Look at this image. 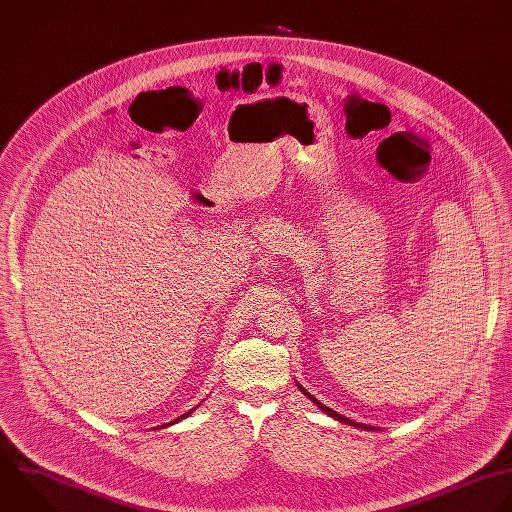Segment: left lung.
<instances>
[{
  "label": "left lung",
  "mask_w": 512,
  "mask_h": 512,
  "mask_svg": "<svg viewBox=\"0 0 512 512\" xmlns=\"http://www.w3.org/2000/svg\"><path fill=\"white\" fill-rule=\"evenodd\" d=\"M297 387H299V391H301L303 395H307V397H309V399H311V401H313V403H315V405H317V407H319L323 413H327L329 417H333V419H337V421H341V423H345V425H353V427H357V429H369V431H373V427H369V425H361V423H355V421H351V419H347V417H343V415L335 413L333 409H329V407L321 405V403H319V401H317L313 395H309V393H307V391H305V389H303L299 383H297Z\"/></svg>",
  "instance_id": "left-lung-1"
}]
</instances>
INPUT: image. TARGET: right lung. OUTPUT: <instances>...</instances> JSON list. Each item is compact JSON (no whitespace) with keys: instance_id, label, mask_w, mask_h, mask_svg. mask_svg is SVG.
<instances>
[{"instance_id":"right-lung-1","label":"right lung","mask_w":512,"mask_h":512,"mask_svg":"<svg viewBox=\"0 0 512 512\" xmlns=\"http://www.w3.org/2000/svg\"><path fill=\"white\" fill-rule=\"evenodd\" d=\"M193 411H195V409H193ZM189 415H191V411H189V413H185V415H181V417H179V419H175V421H171V423H167V425H173V423H177V421H181V419H185V417H189ZM163 427H165V425H163Z\"/></svg>"}]
</instances>
